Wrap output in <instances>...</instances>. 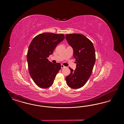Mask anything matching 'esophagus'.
I'll return each mask as SVG.
<instances>
[{"label": "esophagus", "instance_id": "1", "mask_svg": "<svg viewBox=\"0 0 124 124\" xmlns=\"http://www.w3.org/2000/svg\"><path fill=\"white\" fill-rule=\"evenodd\" d=\"M61 68H65V66L64 65H61Z\"/></svg>", "mask_w": 124, "mask_h": 124}]
</instances>
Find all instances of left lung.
<instances>
[{
    "label": "left lung",
    "mask_w": 124,
    "mask_h": 124,
    "mask_svg": "<svg viewBox=\"0 0 124 124\" xmlns=\"http://www.w3.org/2000/svg\"><path fill=\"white\" fill-rule=\"evenodd\" d=\"M65 38L73 50L76 68L71 69L70 74L65 78L67 85L72 88L82 87L91 75L94 65L96 55L93 45L82 34H66Z\"/></svg>",
    "instance_id": "8db88e82"
}]
</instances>
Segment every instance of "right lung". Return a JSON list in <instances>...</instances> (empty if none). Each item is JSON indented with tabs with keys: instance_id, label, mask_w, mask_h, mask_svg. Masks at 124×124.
<instances>
[{
	"instance_id": "obj_1",
	"label": "right lung",
	"mask_w": 124,
	"mask_h": 124,
	"mask_svg": "<svg viewBox=\"0 0 124 124\" xmlns=\"http://www.w3.org/2000/svg\"><path fill=\"white\" fill-rule=\"evenodd\" d=\"M64 39L62 34L43 33L36 36L30 44L27 54L28 69L31 78L39 87L46 88L53 84L61 64H53L48 58Z\"/></svg>"
}]
</instances>
